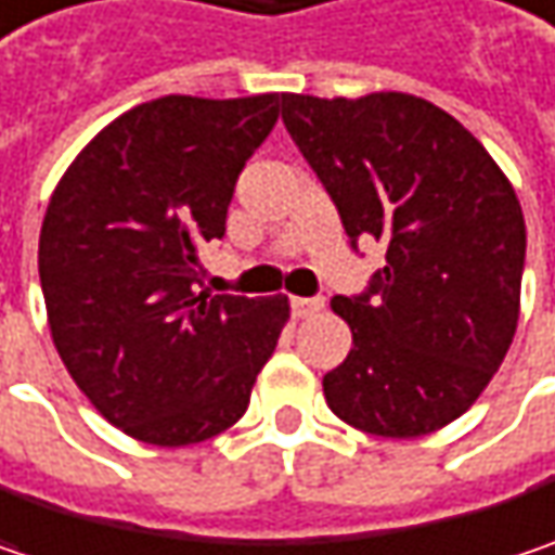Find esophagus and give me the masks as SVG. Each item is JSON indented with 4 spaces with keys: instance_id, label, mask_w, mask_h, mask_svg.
<instances>
[{
    "instance_id": "1",
    "label": "esophagus",
    "mask_w": 555,
    "mask_h": 555,
    "mask_svg": "<svg viewBox=\"0 0 555 555\" xmlns=\"http://www.w3.org/2000/svg\"><path fill=\"white\" fill-rule=\"evenodd\" d=\"M323 298H292V313L298 317V320H308V317H317L320 310H323Z\"/></svg>"
}]
</instances>
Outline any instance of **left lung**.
Masks as SVG:
<instances>
[{
    "label": "left lung",
    "instance_id": "1",
    "mask_svg": "<svg viewBox=\"0 0 555 555\" xmlns=\"http://www.w3.org/2000/svg\"><path fill=\"white\" fill-rule=\"evenodd\" d=\"M282 121L351 247L386 242L367 292L333 298L354 345L323 376L326 405L374 437L434 434L477 402L518 326L515 188L462 121L411 93H282Z\"/></svg>",
    "mask_w": 555,
    "mask_h": 555
}]
</instances>
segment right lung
Wrapping results in <instances>:
<instances>
[{
  "label": "right lung",
  "instance_id": "right-lung-1",
  "mask_svg": "<svg viewBox=\"0 0 555 555\" xmlns=\"http://www.w3.org/2000/svg\"><path fill=\"white\" fill-rule=\"evenodd\" d=\"M279 93L159 96L109 121L55 184L40 285L62 364L109 424L150 446L232 427L288 320V298L210 295L201 250Z\"/></svg>",
  "mask_w": 555,
  "mask_h": 555
}]
</instances>
